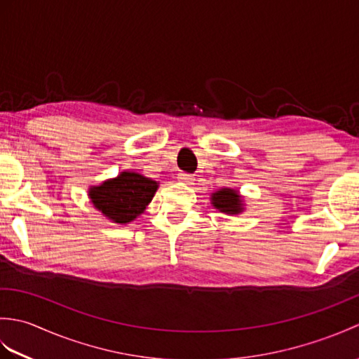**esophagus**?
Returning <instances> with one entry per match:
<instances>
[{"label": "esophagus", "mask_w": 359, "mask_h": 359, "mask_svg": "<svg viewBox=\"0 0 359 359\" xmlns=\"http://www.w3.org/2000/svg\"><path fill=\"white\" fill-rule=\"evenodd\" d=\"M179 180H180V182H184V184L191 185L193 182H194V175L188 174V172H180V174H179Z\"/></svg>", "instance_id": "obj_1"}]
</instances>
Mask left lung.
<instances>
[{
	"instance_id": "8db88e82",
	"label": "left lung",
	"mask_w": 359,
	"mask_h": 359,
	"mask_svg": "<svg viewBox=\"0 0 359 359\" xmlns=\"http://www.w3.org/2000/svg\"><path fill=\"white\" fill-rule=\"evenodd\" d=\"M211 205L217 211L224 212V215H241L245 210V202L238 189L233 188H220L217 191L211 193Z\"/></svg>"
}]
</instances>
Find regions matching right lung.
<instances>
[{
	"mask_svg": "<svg viewBox=\"0 0 359 359\" xmlns=\"http://www.w3.org/2000/svg\"><path fill=\"white\" fill-rule=\"evenodd\" d=\"M158 189V182L140 172L121 171L117 177L88 189L90 203L112 224L133 222L149 205Z\"/></svg>",
	"mask_w": 359,
	"mask_h": 359,
	"instance_id": "1",
	"label": "right lung"
}]
</instances>
